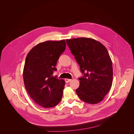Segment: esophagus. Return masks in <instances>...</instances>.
Returning a JSON list of instances; mask_svg holds the SVG:
<instances>
[{"label": "esophagus", "mask_w": 134, "mask_h": 134, "mask_svg": "<svg viewBox=\"0 0 134 134\" xmlns=\"http://www.w3.org/2000/svg\"><path fill=\"white\" fill-rule=\"evenodd\" d=\"M71 80V79H68V78H66L65 79V82H66V83H69V82H70Z\"/></svg>", "instance_id": "1"}]
</instances>
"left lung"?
Segmentation results:
<instances>
[{
  "label": "left lung",
  "mask_w": 134,
  "mask_h": 134,
  "mask_svg": "<svg viewBox=\"0 0 134 134\" xmlns=\"http://www.w3.org/2000/svg\"><path fill=\"white\" fill-rule=\"evenodd\" d=\"M66 43L84 74L79 78L77 95L89 104L101 102L110 90L113 80L112 63L107 48L91 38L68 39Z\"/></svg>",
  "instance_id": "obj_1"
}]
</instances>
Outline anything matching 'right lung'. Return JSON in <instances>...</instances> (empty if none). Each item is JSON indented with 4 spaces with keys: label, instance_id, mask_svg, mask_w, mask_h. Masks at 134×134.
Wrapping results in <instances>:
<instances>
[{
    "label": "right lung",
    "instance_id": "1",
    "mask_svg": "<svg viewBox=\"0 0 134 134\" xmlns=\"http://www.w3.org/2000/svg\"><path fill=\"white\" fill-rule=\"evenodd\" d=\"M66 48L64 40L40 43L28 52L23 69L26 90L34 102L44 108H52L62 98L64 79L53 77L58 60Z\"/></svg>",
    "mask_w": 134,
    "mask_h": 134
}]
</instances>
